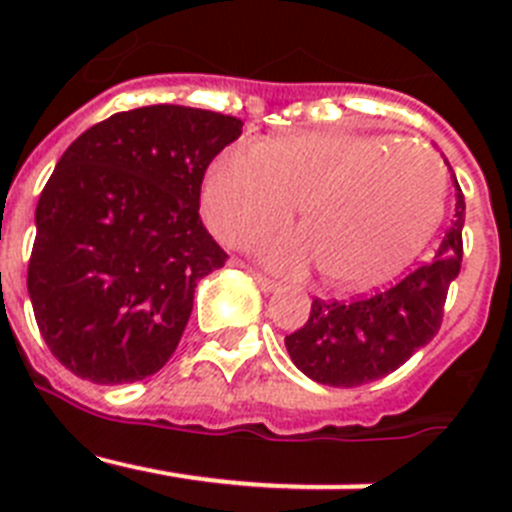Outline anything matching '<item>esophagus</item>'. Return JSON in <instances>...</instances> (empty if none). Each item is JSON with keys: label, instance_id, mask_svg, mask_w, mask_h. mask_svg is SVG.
<instances>
[{"label": "esophagus", "instance_id": "34e87169", "mask_svg": "<svg viewBox=\"0 0 512 512\" xmlns=\"http://www.w3.org/2000/svg\"><path fill=\"white\" fill-rule=\"evenodd\" d=\"M253 282L259 284L261 292H277L279 289V282H274V279H269L266 274H261V271H251Z\"/></svg>", "mask_w": 512, "mask_h": 512}]
</instances>
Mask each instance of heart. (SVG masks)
Returning <instances> with one entry per match:
<instances>
[{
    "label": "heart",
    "mask_w": 512,
    "mask_h": 512,
    "mask_svg": "<svg viewBox=\"0 0 512 512\" xmlns=\"http://www.w3.org/2000/svg\"><path fill=\"white\" fill-rule=\"evenodd\" d=\"M446 174L428 148L390 135L295 133L243 138L207 171L202 205L215 233L248 243L295 212L305 230L261 241L282 271L320 264L338 287H374L400 274L438 228Z\"/></svg>",
    "instance_id": "obj_1"
}]
</instances>
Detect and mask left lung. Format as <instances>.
I'll use <instances>...</instances> for the list:
<instances>
[{"label": "left lung", "instance_id": "8db88e82", "mask_svg": "<svg viewBox=\"0 0 512 512\" xmlns=\"http://www.w3.org/2000/svg\"><path fill=\"white\" fill-rule=\"evenodd\" d=\"M454 225L428 264L390 289L354 302L312 300L310 318L284 338L289 359L312 382L359 387L400 369L431 343L443 320L449 287L461 269L464 194L456 184Z\"/></svg>", "mask_w": 512, "mask_h": 512}]
</instances>
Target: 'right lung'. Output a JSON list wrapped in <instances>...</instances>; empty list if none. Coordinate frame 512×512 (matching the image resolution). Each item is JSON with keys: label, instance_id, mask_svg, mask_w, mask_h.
Segmentation results:
<instances>
[{"label": "right lung", "instance_id": "obj_1", "mask_svg": "<svg viewBox=\"0 0 512 512\" xmlns=\"http://www.w3.org/2000/svg\"><path fill=\"white\" fill-rule=\"evenodd\" d=\"M238 117L151 104L97 122L66 148L35 210L27 292L40 336L94 384L156 374L179 346L194 287L228 253L202 225L212 158Z\"/></svg>", "mask_w": 512, "mask_h": 512}]
</instances>
